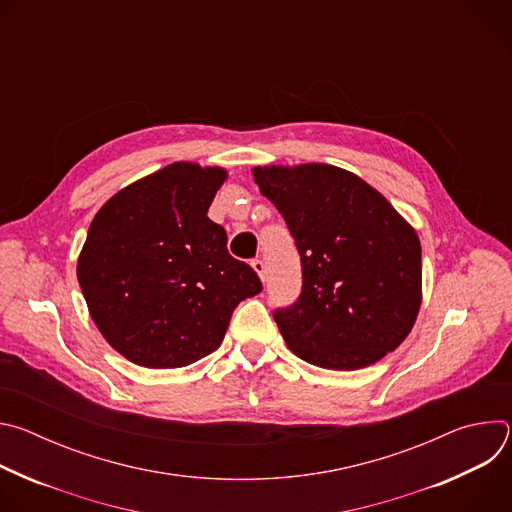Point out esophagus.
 I'll use <instances>...</instances> for the list:
<instances>
[{
    "mask_svg": "<svg viewBox=\"0 0 512 512\" xmlns=\"http://www.w3.org/2000/svg\"><path fill=\"white\" fill-rule=\"evenodd\" d=\"M251 265H253V269L257 271V275L265 281V275H267V269H265V261L263 259H253L251 261Z\"/></svg>",
    "mask_w": 512,
    "mask_h": 512,
    "instance_id": "esophagus-1",
    "label": "esophagus"
}]
</instances>
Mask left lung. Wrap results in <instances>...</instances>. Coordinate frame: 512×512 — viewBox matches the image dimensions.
I'll return each mask as SVG.
<instances>
[{"mask_svg": "<svg viewBox=\"0 0 512 512\" xmlns=\"http://www.w3.org/2000/svg\"><path fill=\"white\" fill-rule=\"evenodd\" d=\"M302 261L300 298L275 308L289 350L330 371L393 352L421 304V245L405 218L358 176L326 164L255 168Z\"/></svg>", "mask_w": 512, "mask_h": 512, "instance_id": "left-lung-1", "label": "left lung"}]
</instances>
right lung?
<instances>
[{
  "instance_id": "obj_1",
  "label": "right lung",
  "mask_w": 512,
  "mask_h": 512,
  "mask_svg": "<svg viewBox=\"0 0 512 512\" xmlns=\"http://www.w3.org/2000/svg\"><path fill=\"white\" fill-rule=\"evenodd\" d=\"M227 172L176 162L117 192L93 218L77 277L107 342L148 369L221 346L235 308L263 289L206 216Z\"/></svg>"
}]
</instances>
